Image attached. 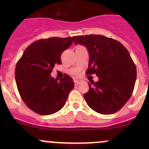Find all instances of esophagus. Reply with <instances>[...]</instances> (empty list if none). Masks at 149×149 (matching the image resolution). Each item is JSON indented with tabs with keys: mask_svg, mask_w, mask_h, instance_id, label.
Here are the masks:
<instances>
[{
	"mask_svg": "<svg viewBox=\"0 0 149 149\" xmlns=\"http://www.w3.org/2000/svg\"><path fill=\"white\" fill-rule=\"evenodd\" d=\"M74 83H75V85L78 86V85H79L80 84L82 83V81L81 80H75Z\"/></svg>",
	"mask_w": 149,
	"mask_h": 149,
	"instance_id": "34e87169",
	"label": "esophagus"
}]
</instances>
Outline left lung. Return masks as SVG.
I'll list each match as a JSON object with an SVG mask.
<instances>
[{"mask_svg":"<svg viewBox=\"0 0 149 149\" xmlns=\"http://www.w3.org/2000/svg\"><path fill=\"white\" fill-rule=\"evenodd\" d=\"M74 43L88 52L86 74L95 73L99 79L88 84L84 95L87 104L102 115L118 112L131 97L136 80V68L127 49L117 40L97 34L79 36Z\"/></svg>","mask_w":149,"mask_h":149,"instance_id":"1","label":"left lung"}]
</instances>
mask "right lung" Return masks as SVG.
I'll return each instance as SVG.
<instances>
[{
  "label": "right lung",
  "instance_id": "1",
  "mask_svg": "<svg viewBox=\"0 0 149 149\" xmlns=\"http://www.w3.org/2000/svg\"><path fill=\"white\" fill-rule=\"evenodd\" d=\"M76 37H51L31 43L24 52L15 70L18 91L24 102L41 115L61 110L74 87L68 75L61 79L51 76L52 68L61 64V56Z\"/></svg>",
  "mask_w": 149,
  "mask_h": 149
}]
</instances>
